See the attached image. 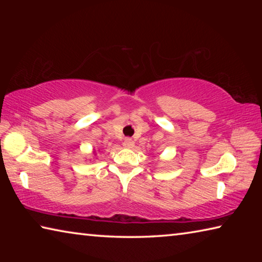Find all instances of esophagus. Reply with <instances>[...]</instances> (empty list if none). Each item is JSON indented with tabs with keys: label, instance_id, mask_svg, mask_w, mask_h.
Wrapping results in <instances>:
<instances>
[{
	"label": "esophagus",
	"instance_id": "obj_1",
	"mask_svg": "<svg viewBox=\"0 0 262 262\" xmlns=\"http://www.w3.org/2000/svg\"><path fill=\"white\" fill-rule=\"evenodd\" d=\"M123 147H125V148H133V147H134V141L129 139V137H127V139H125V141H123Z\"/></svg>",
	"mask_w": 262,
	"mask_h": 262
}]
</instances>
